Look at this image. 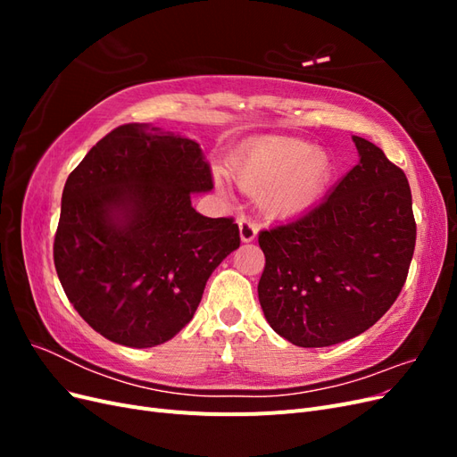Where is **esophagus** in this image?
Wrapping results in <instances>:
<instances>
[{
  "label": "esophagus",
  "mask_w": 457,
  "mask_h": 457,
  "mask_svg": "<svg viewBox=\"0 0 457 457\" xmlns=\"http://www.w3.org/2000/svg\"><path fill=\"white\" fill-rule=\"evenodd\" d=\"M240 238L242 242H253L257 237V223H253L252 219H240Z\"/></svg>",
  "instance_id": "1"
}]
</instances>
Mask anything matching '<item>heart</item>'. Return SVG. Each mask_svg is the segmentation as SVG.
I'll use <instances>...</instances> for the list:
<instances>
[{
  "label": "heart",
  "mask_w": 457,
  "mask_h": 457,
  "mask_svg": "<svg viewBox=\"0 0 457 457\" xmlns=\"http://www.w3.org/2000/svg\"><path fill=\"white\" fill-rule=\"evenodd\" d=\"M228 171L269 217L305 213L334 179V162L322 148L295 137H261L230 160Z\"/></svg>",
  "instance_id": "b5f03b06"
}]
</instances>
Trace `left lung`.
<instances>
[{
	"instance_id": "1",
	"label": "left lung",
	"mask_w": 457,
	"mask_h": 457,
	"mask_svg": "<svg viewBox=\"0 0 457 457\" xmlns=\"http://www.w3.org/2000/svg\"><path fill=\"white\" fill-rule=\"evenodd\" d=\"M353 141L361 160L322 204L259 232L261 309L297 347H329L376 324L403 289L416 247L404 171L379 146Z\"/></svg>"
}]
</instances>
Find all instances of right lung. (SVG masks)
I'll use <instances>...</instances> for the list:
<instances>
[{
    "instance_id": "add662e5",
    "label": "right lung",
    "mask_w": 457,
    "mask_h": 457,
    "mask_svg": "<svg viewBox=\"0 0 457 457\" xmlns=\"http://www.w3.org/2000/svg\"><path fill=\"white\" fill-rule=\"evenodd\" d=\"M212 188L200 145L146 123L112 129L68 175L54 269L103 337L156 347L192 320L207 278L240 245L232 217L192 207Z\"/></svg>"
}]
</instances>
